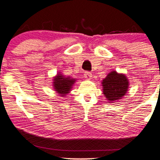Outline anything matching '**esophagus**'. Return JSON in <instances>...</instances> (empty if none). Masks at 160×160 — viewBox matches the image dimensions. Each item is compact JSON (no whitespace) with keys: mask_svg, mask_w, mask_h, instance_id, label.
I'll return each mask as SVG.
<instances>
[{"mask_svg":"<svg viewBox=\"0 0 160 160\" xmlns=\"http://www.w3.org/2000/svg\"><path fill=\"white\" fill-rule=\"evenodd\" d=\"M92 73L91 72H89V71H86L85 73H84V78L88 79V80H89V79L92 78Z\"/></svg>","mask_w":160,"mask_h":160,"instance_id":"esophagus-1","label":"esophagus"}]
</instances>
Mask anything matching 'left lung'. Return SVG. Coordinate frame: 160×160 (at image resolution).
<instances>
[{
	"label": "left lung",
	"instance_id": "obj_1",
	"mask_svg": "<svg viewBox=\"0 0 160 160\" xmlns=\"http://www.w3.org/2000/svg\"><path fill=\"white\" fill-rule=\"evenodd\" d=\"M102 86L104 96L111 103L125 95L128 90V81L124 74L111 71L103 80Z\"/></svg>",
	"mask_w": 160,
	"mask_h": 160
}]
</instances>
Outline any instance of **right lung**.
<instances>
[{"label":"right lung","instance_id":"right-lung-1","mask_svg":"<svg viewBox=\"0 0 160 160\" xmlns=\"http://www.w3.org/2000/svg\"><path fill=\"white\" fill-rule=\"evenodd\" d=\"M53 80L54 89L57 92L61 94V96H65L69 92V91H71L72 85L75 82L74 78H65L61 74H58Z\"/></svg>","mask_w":160,"mask_h":160}]
</instances>
